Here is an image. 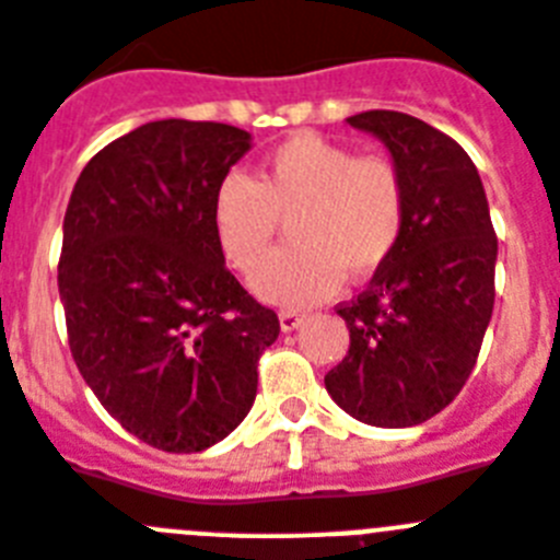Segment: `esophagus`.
I'll return each mask as SVG.
<instances>
[{"mask_svg":"<svg viewBox=\"0 0 560 560\" xmlns=\"http://www.w3.org/2000/svg\"><path fill=\"white\" fill-rule=\"evenodd\" d=\"M304 320H306V315H301V312H295V310H284L279 315V324L284 331H295L301 324H304Z\"/></svg>","mask_w":560,"mask_h":560,"instance_id":"34e87169","label":"esophagus"}]
</instances>
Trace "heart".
<instances>
[{
	"instance_id": "b5f03b06",
	"label": "heart",
	"mask_w": 560,
	"mask_h": 560,
	"mask_svg": "<svg viewBox=\"0 0 560 560\" xmlns=\"http://www.w3.org/2000/svg\"><path fill=\"white\" fill-rule=\"evenodd\" d=\"M407 218L401 170L387 155H360L324 136L299 133L270 150L256 180L225 175L211 203L214 236L240 273L270 254L281 220L290 248L250 279L276 306H310L335 295L342 276L362 281L393 256Z\"/></svg>"
}]
</instances>
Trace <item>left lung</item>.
<instances>
[{"instance_id": "1", "label": "left lung", "mask_w": 560, "mask_h": 560, "mask_svg": "<svg viewBox=\"0 0 560 560\" xmlns=\"http://www.w3.org/2000/svg\"><path fill=\"white\" fill-rule=\"evenodd\" d=\"M349 125L390 150L407 218L368 290L337 306L351 342L324 382L357 421L416 427L450 405L475 368L493 312L497 234L475 161L452 136L399 110H362Z\"/></svg>"}]
</instances>
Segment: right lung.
<instances>
[{"instance_id":"1","label":"right lung","mask_w":560,"mask_h":560,"mask_svg":"<svg viewBox=\"0 0 560 560\" xmlns=\"http://www.w3.org/2000/svg\"><path fill=\"white\" fill-rule=\"evenodd\" d=\"M248 150L234 125L159 119L100 150L69 198L58 290L74 365L161 452H203L234 432L279 337L211 223L218 186Z\"/></svg>"}]
</instances>
